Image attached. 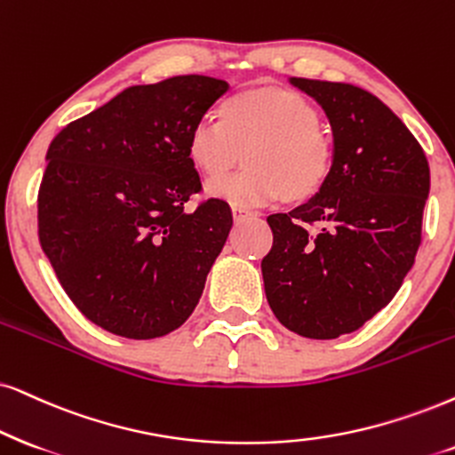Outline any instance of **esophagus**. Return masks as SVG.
I'll use <instances>...</instances> for the list:
<instances>
[{"label": "esophagus", "instance_id": "esophagus-1", "mask_svg": "<svg viewBox=\"0 0 455 455\" xmlns=\"http://www.w3.org/2000/svg\"><path fill=\"white\" fill-rule=\"evenodd\" d=\"M250 216H254V212L241 208V205H233V218H235V222L245 220V218H250Z\"/></svg>", "mask_w": 455, "mask_h": 455}]
</instances>
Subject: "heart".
I'll return each instance as SVG.
<instances>
[{"instance_id": "b5f03b06", "label": "heart", "mask_w": 455, "mask_h": 455, "mask_svg": "<svg viewBox=\"0 0 455 455\" xmlns=\"http://www.w3.org/2000/svg\"><path fill=\"white\" fill-rule=\"evenodd\" d=\"M319 125L317 107L298 90L251 85L222 100L220 117L193 125L187 155L195 170L215 178L246 148V168L212 180V197L233 205L304 204L323 191L336 164L331 138Z\"/></svg>"}]
</instances>
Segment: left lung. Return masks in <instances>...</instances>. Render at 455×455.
Wrapping results in <instances>:
<instances>
[{
  "instance_id": "obj_1",
  "label": "left lung",
  "mask_w": 455,
  "mask_h": 455,
  "mask_svg": "<svg viewBox=\"0 0 455 455\" xmlns=\"http://www.w3.org/2000/svg\"><path fill=\"white\" fill-rule=\"evenodd\" d=\"M323 107L336 164L323 191L267 218V300L287 330L331 340L393 300L422 243L427 155L380 99L353 84L291 77Z\"/></svg>"
}]
</instances>
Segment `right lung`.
I'll list each match as a JSON object with an SVG mask.
<instances>
[{
    "label": "right lung",
    "mask_w": 455,
    "mask_h": 455,
    "mask_svg": "<svg viewBox=\"0 0 455 455\" xmlns=\"http://www.w3.org/2000/svg\"><path fill=\"white\" fill-rule=\"evenodd\" d=\"M227 90L205 75L132 85L50 142L39 243L75 307L115 336H165L204 294L233 212L214 197L187 208L201 193L187 140Z\"/></svg>",
    "instance_id": "add662e5"
}]
</instances>
